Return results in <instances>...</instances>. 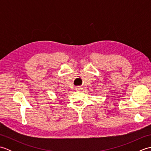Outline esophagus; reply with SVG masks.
<instances>
[{"label": "esophagus", "mask_w": 151, "mask_h": 151, "mask_svg": "<svg viewBox=\"0 0 151 151\" xmlns=\"http://www.w3.org/2000/svg\"><path fill=\"white\" fill-rule=\"evenodd\" d=\"M82 88H81V87H77V88H76V90H81V89H82Z\"/></svg>", "instance_id": "obj_1"}]
</instances>
